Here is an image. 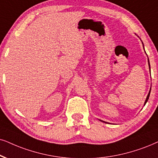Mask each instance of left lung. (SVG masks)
I'll return each mask as SVG.
<instances>
[{
	"mask_svg": "<svg viewBox=\"0 0 158 158\" xmlns=\"http://www.w3.org/2000/svg\"><path fill=\"white\" fill-rule=\"evenodd\" d=\"M148 63H149V70H150V65H149V58H148ZM150 91H151V89H150V90H149V94H148V95H147V98H146V101H145V102H144V105L146 104V103H147V101H148V99H149V95H150ZM101 121H102V120H101ZM102 122H103V123H106V122H104V121H102Z\"/></svg>",
	"mask_w": 158,
	"mask_h": 158,
	"instance_id": "left-lung-1",
	"label": "left lung"
}]
</instances>
